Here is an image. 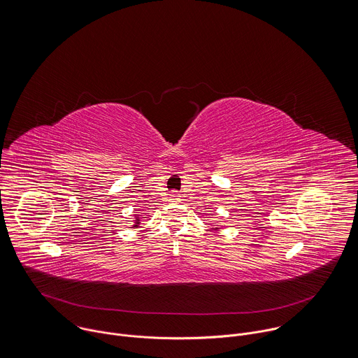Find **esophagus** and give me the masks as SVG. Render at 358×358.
<instances>
[{
	"mask_svg": "<svg viewBox=\"0 0 358 358\" xmlns=\"http://www.w3.org/2000/svg\"><path fill=\"white\" fill-rule=\"evenodd\" d=\"M169 197H171V200H179V197H180V194L178 193V192H171V194H169Z\"/></svg>",
	"mask_w": 358,
	"mask_h": 358,
	"instance_id": "obj_1",
	"label": "esophagus"
}]
</instances>
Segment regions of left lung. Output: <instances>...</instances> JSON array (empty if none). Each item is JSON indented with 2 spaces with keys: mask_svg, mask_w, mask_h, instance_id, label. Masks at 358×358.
<instances>
[{
  "mask_svg": "<svg viewBox=\"0 0 358 358\" xmlns=\"http://www.w3.org/2000/svg\"><path fill=\"white\" fill-rule=\"evenodd\" d=\"M211 229H213V231H218V229H220V227H214V228H211Z\"/></svg>",
  "mask_w": 358,
  "mask_h": 358,
  "instance_id": "1",
  "label": "left lung"
}]
</instances>
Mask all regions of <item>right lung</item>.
I'll return each instance as SVG.
<instances>
[{
  "label": "right lung",
  "instance_id": "add662e5",
  "mask_svg": "<svg viewBox=\"0 0 358 358\" xmlns=\"http://www.w3.org/2000/svg\"><path fill=\"white\" fill-rule=\"evenodd\" d=\"M141 224V220H140V215L138 214H134V224L131 225V228H138V225Z\"/></svg>",
  "mask_w": 358,
  "mask_h": 358
}]
</instances>
